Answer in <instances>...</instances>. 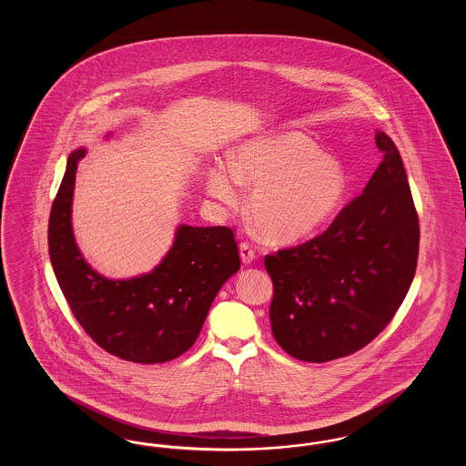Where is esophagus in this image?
Masks as SVG:
<instances>
[{
    "instance_id": "obj_1",
    "label": "esophagus",
    "mask_w": 466,
    "mask_h": 466,
    "mask_svg": "<svg viewBox=\"0 0 466 466\" xmlns=\"http://www.w3.org/2000/svg\"><path fill=\"white\" fill-rule=\"evenodd\" d=\"M239 255H241V260H243L244 266H249L255 262L257 255H255V249L248 243H241L239 246Z\"/></svg>"
}]
</instances>
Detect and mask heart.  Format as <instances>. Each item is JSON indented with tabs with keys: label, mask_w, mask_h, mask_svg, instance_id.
Returning <instances> with one entry per match:
<instances>
[{
	"label": "heart",
	"mask_w": 466,
	"mask_h": 466,
	"mask_svg": "<svg viewBox=\"0 0 466 466\" xmlns=\"http://www.w3.org/2000/svg\"><path fill=\"white\" fill-rule=\"evenodd\" d=\"M228 172L211 167L208 192L228 206L251 188L246 213L268 243H295L318 232L337 213L348 190L344 166L306 134L285 131L251 139L228 157Z\"/></svg>",
	"instance_id": "heart-1"
}]
</instances>
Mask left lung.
Segmentation results:
<instances>
[{"label":"left lung","mask_w":466,"mask_h":466,"mask_svg":"<svg viewBox=\"0 0 466 466\" xmlns=\"http://www.w3.org/2000/svg\"><path fill=\"white\" fill-rule=\"evenodd\" d=\"M361 196L308 243L267 255L270 329L289 355L323 363L353 355L386 329L416 274L420 220L391 137Z\"/></svg>","instance_id":"obj_1"}]
</instances>
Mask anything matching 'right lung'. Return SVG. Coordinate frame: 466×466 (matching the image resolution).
<instances>
[{
  "mask_svg": "<svg viewBox=\"0 0 466 466\" xmlns=\"http://www.w3.org/2000/svg\"><path fill=\"white\" fill-rule=\"evenodd\" d=\"M86 148L67 157L66 173L48 220V253L57 283L78 323L113 356L164 363L198 340L208 310L239 267L227 227L179 225L173 246L150 272L110 279L94 270L75 241L73 190Z\"/></svg>",
  "mask_w": 466,
  "mask_h": 466,
  "instance_id": "add662e5",
  "label": "right lung"
}]
</instances>
